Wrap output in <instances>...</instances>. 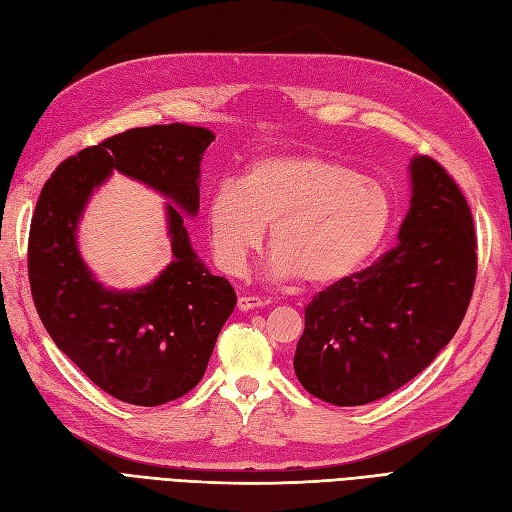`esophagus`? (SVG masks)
I'll return each instance as SVG.
<instances>
[{
  "label": "esophagus",
  "mask_w": 512,
  "mask_h": 512,
  "mask_svg": "<svg viewBox=\"0 0 512 512\" xmlns=\"http://www.w3.org/2000/svg\"><path fill=\"white\" fill-rule=\"evenodd\" d=\"M262 306H267V301H262L260 297H247V295L239 297V310L241 312H250V310L262 308Z\"/></svg>",
  "instance_id": "34e87169"
}]
</instances>
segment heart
Segmentation results:
<instances>
[{"instance_id":"1","label":"heart","mask_w":512,"mask_h":512,"mask_svg":"<svg viewBox=\"0 0 512 512\" xmlns=\"http://www.w3.org/2000/svg\"><path fill=\"white\" fill-rule=\"evenodd\" d=\"M388 187L338 159L314 153L262 157L239 183L209 198L213 256L241 273L269 228L273 273L310 286L351 278L375 256L392 224Z\"/></svg>"}]
</instances>
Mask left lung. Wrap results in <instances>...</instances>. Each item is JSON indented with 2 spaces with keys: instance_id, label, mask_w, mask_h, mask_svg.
<instances>
[{
  "instance_id": "8db88e82",
  "label": "left lung",
  "mask_w": 512,
  "mask_h": 512,
  "mask_svg": "<svg viewBox=\"0 0 512 512\" xmlns=\"http://www.w3.org/2000/svg\"><path fill=\"white\" fill-rule=\"evenodd\" d=\"M409 174L398 245L306 308L293 366L325 403L366 405L403 388L457 334L472 299L476 232L459 185L426 155Z\"/></svg>"
}]
</instances>
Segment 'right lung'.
<instances>
[{
  "instance_id": "right-lung-1",
  "label": "right lung",
  "mask_w": 512,
  "mask_h": 512,
  "mask_svg": "<svg viewBox=\"0 0 512 512\" xmlns=\"http://www.w3.org/2000/svg\"><path fill=\"white\" fill-rule=\"evenodd\" d=\"M213 131L153 124L109 137L58 165L30 228L27 273L40 321L58 349L101 390L129 405L157 407L204 377L215 340L237 306L226 278L193 252L185 216L200 209V161ZM112 171L159 190L175 258L135 291L105 289L78 254V219Z\"/></svg>"
}]
</instances>
